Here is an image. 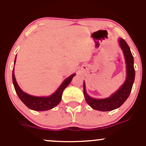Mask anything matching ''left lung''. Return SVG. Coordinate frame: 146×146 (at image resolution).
<instances>
[{
  "instance_id": "8db88e82",
  "label": "left lung",
  "mask_w": 146,
  "mask_h": 146,
  "mask_svg": "<svg viewBox=\"0 0 146 146\" xmlns=\"http://www.w3.org/2000/svg\"><path fill=\"white\" fill-rule=\"evenodd\" d=\"M119 45L121 47L125 58L127 78L124 84L120 89L112 96L104 99H93L88 96L86 91V86L83 83V94L88 104L93 109L99 111H110L117 109L127 100L132 90L135 77V70L134 68V58L131 53L130 47L123 38H119Z\"/></svg>"
}]
</instances>
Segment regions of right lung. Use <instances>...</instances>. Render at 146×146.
I'll return each mask as SVG.
<instances>
[{
	"label": "right lung",
	"mask_w": 146,
	"mask_h": 146,
	"mask_svg": "<svg viewBox=\"0 0 146 146\" xmlns=\"http://www.w3.org/2000/svg\"><path fill=\"white\" fill-rule=\"evenodd\" d=\"M16 58L14 60V63L16 62ZM74 76L75 74H73L68 78H67L53 94H52L50 96H46V97L34 96L21 90V89L16 83L15 76H14V70L12 72V81L18 96L27 108L35 111H45L53 108L54 107H55L59 104L60 100H61L63 90L70 84L72 79Z\"/></svg>",
	"instance_id": "1"
}]
</instances>
